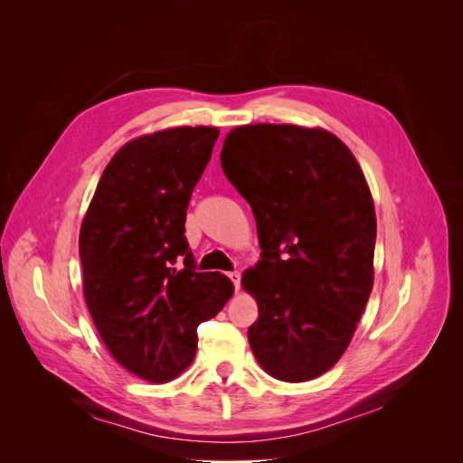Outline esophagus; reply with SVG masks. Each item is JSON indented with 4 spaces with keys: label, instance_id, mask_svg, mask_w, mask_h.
I'll return each mask as SVG.
<instances>
[{
    "label": "esophagus",
    "instance_id": "34e87169",
    "mask_svg": "<svg viewBox=\"0 0 463 463\" xmlns=\"http://www.w3.org/2000/svg\"><path fill=\"white\" fill-rule=\"evenodd\" d=\"M230 278H232V282H233V286H235V289H240V282H241V272H230L228 274Z\"/></svg>",
    "mask_w": 463,
    "mask_h": 463
}]
</instances>
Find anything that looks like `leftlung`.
<instances>
[{
    "mask_svg": "<svg viewBox=\"0 0 463 463\" xmlns=\"http://www.w3.org/2000/svg\"><path fill=\"white\" fill-rule=\"evenodd\" d=\"M220 164L250 204L262 249L241 278L259 305L250 349L278 381H313L344 355L373 289L367 179L338 137L289 123L232 129Z\"/></svg>",
    "mask_w": 463,
    "mask_h": 463,
    "instance_id": "left-lung-1",
    "label": "left lung"
}]
</instances>
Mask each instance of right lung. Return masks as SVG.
<instances>
[{"instance_id": "1", "label": "right lung", "mask_w": 463, "mask_h": 463, "mask_svg": "<svg viewBox=\"0 0 463 463\" xmlns=\"http://www.w3.org/2000/svg\"><path fill=\"white\" fill-rule=\"evenodd\" d=\"M220 131L170 128L125 143L82 218V293L94 326L123 369L162 384L197 354V326L233 296L220 272H194L185 240L191 193ZM184 257V269L175 260Z\"/></svg>"}]
</instances>
